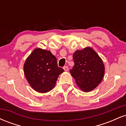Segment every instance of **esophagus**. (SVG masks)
I'll use <instances>...</instances> for the list:
<instances>
[{"label": "esophagus", "mask_w": 126, "mask_h": 126, "mask_svg": "<svg viewBox=\"0 0 126 126\" xmlns=\"http://www.w3.org/2000/svg\"><path fill=\"white\" fill-rule=\"evenodd\" d=\"M63 69H64V71L67 72V71H68V67H67V66H64V67H63Z\"/></svg>", "instance_id": "esophagus-1"}]
</instances>
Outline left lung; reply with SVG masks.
<instances>
[{"label":"left lung","mask_w":126,"mask_h":126,"mask_svg":"<svg viewBox=\"0 0 126 126\" xmlns=\"http://www.w3.org/2000/svg\"><path fill=\"white\" fill-rule=\"evenodd\" d=\"M74 66L70 70L78 86L84 92L94 89L102 81L104 65L97 53L90 47L76 50L73 56Z\"/></svg>","instance_id":"left-lung-1"}]
</instances>
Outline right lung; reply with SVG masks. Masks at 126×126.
Instances as JSON below:
<instances>
[{
  "mask_svg": "<svg viewBox=\"0 0 126 126\" xmlns=\"http://www.w3.org/2000/svg\"><path fill=\"white\" fill-rule=\"evenodd\" d=\"M28 83L34 90L41 93L54 88L59 75L64 72L58 67L57 59L51 51L37 48L27 58L24 66Z\"/></svg>",
  "mask_w": 126,
  "mask_h": 126,
  "instance_id": "add662e5",
  "label": "right lung"
}]
</instances>
